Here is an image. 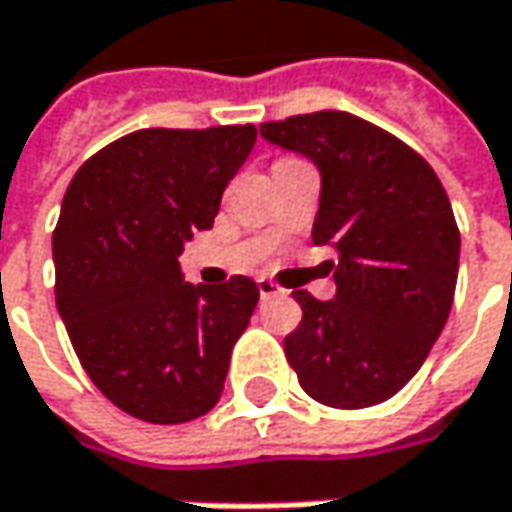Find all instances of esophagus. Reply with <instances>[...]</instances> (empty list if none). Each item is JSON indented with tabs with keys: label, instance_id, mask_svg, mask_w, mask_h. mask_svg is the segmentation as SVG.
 Instances as JSON below:
<instances>
[{
	"label": "esophagus",
	"instance_id": "1",
	"mask_svg": "<svg viewBox=\"0 0 512 512\" xmlns=\"http://www.w3.org/2000/svg\"><path fill=\"white\" fill-rule=\"evenodd\" d=\"M257 289H260V298H275V295L284 292L272 278H257Z\"/></svg>",
	"mask_w": 512,
	"mask_h": 512
}]
</instances>
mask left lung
Returning a JSON list of instances; mask_svg holds the SVG:
<instances>
[{"mask_svg":"<svg viewBox=\"0 0 512 512\" xmlns=\"http://www.w3.org/2000/svg\"><path fill=\"white\" fill-rule=\"evenodd\" d=\"M260 136L318 165L313 243L336 252L333 301L292 292L304 316L286 362L321 406H376L420 371L452 310L461 231L449 196L417 150L350 112L266 121Z\"/></svg>","mask_w":512,"mask_h":512,"instance_id":"1","label":"left lung"}]
</instances>
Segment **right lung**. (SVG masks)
Here are the masks:
<instances>
[{
    "label": "right lung",
    "instance_id": "obj_1",
    "mask_svg": "<svg viewBox=\"0 0 512 512\" xmlns=\"http://www.w3.org/2000/svg\"><path fill=\"white\" fill-rule=\"evenodd\" d=\"M255 124L136 130L86 159L51 237L54 295L83 371L147 423L217 406L257 284L182 281L179 255L214 226L223 191L255 147Z\"/></svg>",
    "mask_w": 512,
    "mask_h": 512
}]
</instances>
